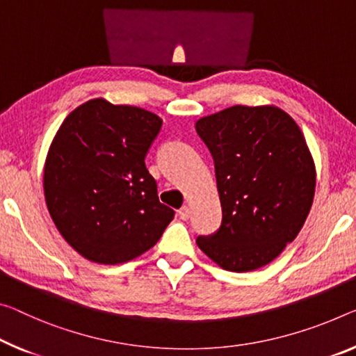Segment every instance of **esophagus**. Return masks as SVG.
Instances as JSON below:
<instances>
[{
	"mask_svg": "<svg viewBox=\"0 0 356 356\" xmlns=\"http://www.w3.org/2000/svg\"><path fill=\"white\" fill-rule=\"evenodd\" d=\"M178 215H179V218H181V220H189V216H191V209L188 205H183L181 209H179V211H178Z\"/></svg>",
	"mask_w": 356,
	"mask_h": 356,
	"instance_id": "34e87169",
	"label": "esophagus"
}]
</instances>
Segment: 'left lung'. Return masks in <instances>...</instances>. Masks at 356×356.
Instances as JSON below:
<instances>
[{
    "label": "left lung",
    "instance_id": "1",
    "mask_svg": "<svg viewBox=\"0 0 356 356\" xmlns=\"http://www.w3.org/2000/svg\"><path fill=\"white\" fill-rule=\"evenodd\" d=\"M215 161L221 227L197 237L231 272L264 267L296 238L315 194V163L299 125L283 109L235 105L195 122Z\"/></svg>",
    "mask_w": 356,
    "mask_h": 356
}]
</instances>
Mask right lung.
I'll return each mask as SVG.
<instances>
[{"mask_svg": "<svg viewBox=\"0 0 356 356\" xmlns=\"http://www.w3.org/2000/svg\"><path fill=\"white\" fill-rule=\"evenodd\" d=\"M162 119L94 98L73 109L49 147L47 210L62 237L98 264H121L154 247L175 211L159 202L145 165Z\"/></svg>", "mask_w": 356, "mask_h": 356, "instance_id": "add662e5", "label": "right lung"}]
</instances>
